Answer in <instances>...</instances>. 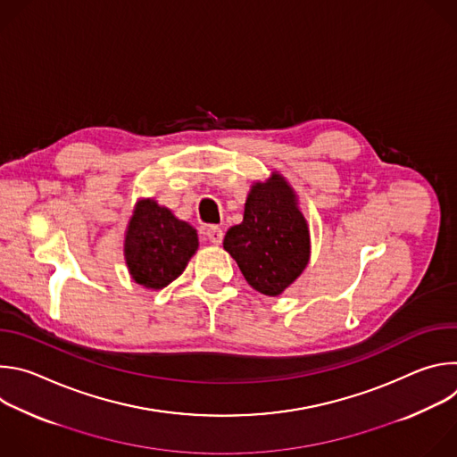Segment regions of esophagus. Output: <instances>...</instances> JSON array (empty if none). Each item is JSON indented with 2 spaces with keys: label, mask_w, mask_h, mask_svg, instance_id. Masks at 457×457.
I'll list each match as a JSON object with an SVG mask.
<instances>
[{
  "label": "esophagus",
  "mask_w": 457,
  "mask_h": 457,
  "mask_svg": "<svg viewBox=\"0 0 457 457\" xmlns=\"http://www.w3.org/2000/svg\"><path fill=\"white\" fill-rule=\"evenodd\" d=\"M204 235H206V238H208L212 244H215V245L222 244V238H224V231H222L220 228H217V226H210V228H206Z\"/></svg>",
  "instance_id": "34e87169"
}]
</instances>
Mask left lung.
Here are the masks:
<instances>
[{
  "label": "left lung",
  "mask_w": 457,
  "mask_h": 457,
  "mask_svg": "<svg viewBox=\"0 0 457 457\" xmlns=\"http://www.w3.org/2000/svg\"><path fill=\"white\" fill-rule=\"evenodd\" d=\"M224 249L262 295L278 296L302 275L311 256L309 228L295 189L280 173L251 186L244 220L228 229Z\"/></svg>",
  "instance_id": "1"
}]
</instances>
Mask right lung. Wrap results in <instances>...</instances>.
Returning a JSON list of instances; mask_svg holds the SVG:
<instances>
[{
  "instance_id": "right-lung-1",
  "label": "right lung",
  "mask_w": 457,
  "mask_h": 457,
  "mask_svg": "<svg viewBox=\"0 0 457 457\" xmlns=\"http://www.w3.org/2000/svg\"><path fill=\"white\" fill-rule=\"evenodd\" d=\"M197 247L199 237L193 226L154 199L137 201L124 235V260L139 286L166 287L182 275Z\"/></svg>"
}]
</instances>
